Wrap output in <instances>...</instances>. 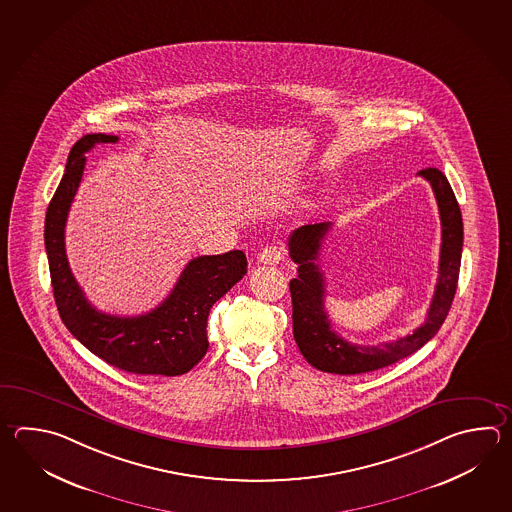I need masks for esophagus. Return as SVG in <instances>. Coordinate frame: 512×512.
<instances>
[{"label":"esophagus","mask_w":512,"mask_h":512,"mask_svg":"<svg viewBox=\"0 0 512 512\" xmlns=\"http://www.w3.org/2000/svg\"><path fill=\"white\" fill-rule=\"evenodd\" d=\"M286 257V250L282 244H272V246H266L264 250L257 255V261L266 266H273V264H279Z\"/></svg>","instance_id":"obj_1"}]
</instances>
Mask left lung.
I'll return each instance as SVG.
<instances>
[{"mask_svg": "<svg viewBox=\"0 0 512 512\" xmlns=\"http://www.w3.org/2000/svg\"><path fill=\"white\" fill-rule=\"evenodd\" d=\"M419 177L430 182L438 202L441 219V253L436 292L428 308L425 323L412 334L377 346L352 345L337 335L324 312V277L315 261L324 237L332 228L330 222L308 224L293 231L288 239L290 257L297 268V279L290 281L293 306V337L304 359L321 372L354 376L394 365L414 354L438 334L449 315L458 288L461 250H463V220L454 191L447 177L436 169H421Z\"/></svg>", "mask_w": 512, "mask_h": 512, "instance_id": "left-lung-1", "label": "left lung"}]
</instances>
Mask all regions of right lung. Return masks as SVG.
<instances>
[{"label": "right lung", "instance_id": "1", "mask_svg": "<svg viewBox=\"0 0 512 512\" xmlns=\"http://www.w3.org/2000/svg\"><path fill=\"white\" fill-rule=\"evenodd\" d=\"M118 136L93 133L74 144L62 182L45 215V250L54 301L67 330L105 363L140 376H182L208 352L211 306L246 275L244 251L188 262L164 303L138 317L98 312L74 279L65 255V222L84 175L85 153Z\"/></svg>", "mask_w": 512, "mask_h": 512}]
</instances>
